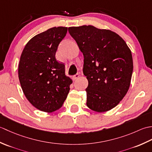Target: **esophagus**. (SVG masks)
I'll return each mask as SVG.
<instances>
[{
  "instance_id": "esophagus-1",
  "label": "esophagus",
  "mask_w": 152,
  "mask_h": 152,
  "mask_svg": "<svg viewBox=\"0 0 152 152\" xmlns=\"http://www.w3.org/2000/svg\"><path fill=\"white\" fill-rule=\"evenodd\" d=\"M79 77H80V74H75V75L73 76V77H72L73 80H76V79H78V78H79Z\"/></svg>"
}]
</instances>
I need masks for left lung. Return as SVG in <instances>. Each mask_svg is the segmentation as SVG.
Instances as JSON below:
<instances>
[{"label": "left lung", "mask_w": 152, "mask_h": 152, "mask_svg": "<svg viewBox=\"0 0 152 152\" xmlns=\"http://www.w3.org/2000/svg\"><path fill=\"white\" fill-rule=\"evenodd\" d=\"M69 32L84 57L83 72L88 80L87 106L98 112L110 110L129 88L133 70L130 49L110 30L83 25L69 27Z\"/></svg>", "instance_id": "1"}]
</instances>
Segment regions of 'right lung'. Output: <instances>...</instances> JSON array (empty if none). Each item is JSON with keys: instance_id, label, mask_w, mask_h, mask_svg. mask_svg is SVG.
Listing matches in <instances>:
<instances>
[{"instance_id": "1", "label": "right lung", "mask_w": 152, "mask_h": 152, "mask_svg": "<svg viewBox=\"0 0 152 152\" xmlns=\"http://www.w3.org/2000/svg\"><path fill=\"white\" fill-rule=\"evenodd\" d=\"M67 27L49 28L28 42L22 51L18 67L19 82L32 105L45 112L63 106L72 80L65 75L64 64L56 60L58 46Z\"/></svg>"}]
</instances>
